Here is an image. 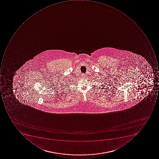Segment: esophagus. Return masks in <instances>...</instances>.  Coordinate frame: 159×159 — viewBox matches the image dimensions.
<instances>
[{
	"instance_id": "obj_1",
	"label": "esophagus",
	"mask_w": 159,
	"mask_h": 159,
	"mask_svg": "<svg viewBox=\"0 0 159 159\" xmlns=\"http://www.w3.org/2000/svg\"><path fill=\"white\" fill-rule=\"evenodd\" d=\"M82 76L83 77V78H85V76H86V75H85V74H83L82 75Z\"/></svg>"
}]
</instances>
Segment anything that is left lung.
Masks as SVG:
<instances>
[{"instance_id": "8db88e82", "label": "left lung", "mask_w": 159, "mask_h": 159, "mask_svg": "<svg viewBox=\"0 0 159 159\" xmlns=\"http://www.w3.org/2000/svg\"><path fill=\"white\" fill-rule=\"evenodd\" d=\"M101 82V83L103 84V83H102V82ZM101 85V86H103V87H102V89H104V88H103V86H104V85H103V84H102V85ZM101 86H100V87H101ZM99 88H100V87H99ZM105 89H106V88H105Z\"/></svg>"}]
</instances>
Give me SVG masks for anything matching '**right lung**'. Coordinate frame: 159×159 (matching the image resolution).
I'll return each instance as SVG.
<instances>
[{"instance_id": "obj_1", "label": "right lung", "mask_w": 159, "mask_h": 159, "mask_svg": "<svg viewBox=\"0 0 159 159\" xmlns=\"http://www.w3.org/2000/svg\"><path fill=\"white\" fill-rule=\"evenodd\" d=\"M1 101V98H0V101Z\"/></svg>"}]
</instances>
